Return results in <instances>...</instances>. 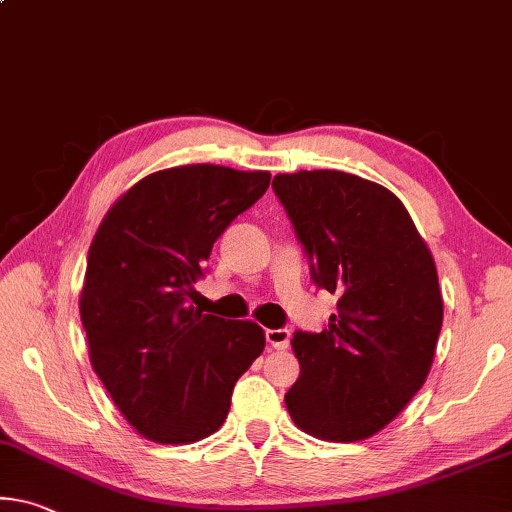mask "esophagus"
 <instances>
[{
    "label": "esophagus",
    "instance_id": "obj_1",
    "mask_svg": "<svg viewBox=\"0 0 512 512\" xmlns=\"http://www.w3.org/2000/svg\"><path fill=\"white\" fill-rule=\"evenodd\" d=\"M289 339H291V332L287 328L266 330V342H269L273 348H278V351H285L289 346Z\"/></svg>",
    "mask_w": 512,
    "mask_h": 512
}]
</instances>
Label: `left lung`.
<instances>
[{
  "instance_id": "obj_1",
  "label": "left lung",
  "mask_w": 512,
  "mask_h": 512,
  "mask_svg": "<svg viewBox=\"0 0 512 512\" xmlns=\"http://www.w3.org/2000/svg\"><path fill=\"white\" fill-rule=\"evenodd\" d=\"M273 191L312 262L339 294L321 332L291 339L300 376L285 403L294 424L328 442L376 435L431 371L444 303L431 250L403 202L342 170L275 175Z\"/></svg>"
}]
</instances>
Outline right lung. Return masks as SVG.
Listing matches in <instances>:
<instances>
[{"label":"right lung","mask_w":512,"mask_h":512,"mask_svg":"<svg viewBox=\"0 0 512 512\" xmlns=\"http://www.w3.org/2000/svg\"><path fill=\"white\" fill-rule=\"evenodd\" d=\"M269 184L266 170H157L97 227L79 296L88 358L120 415L152 442L216 433L234 385L264 351L255 321L202 314L189 296L214 241Z\"/></svg>","instance_id":"right-lung-1"}]
</instances>
